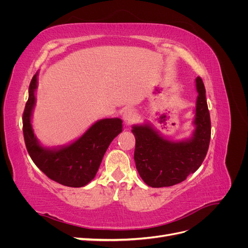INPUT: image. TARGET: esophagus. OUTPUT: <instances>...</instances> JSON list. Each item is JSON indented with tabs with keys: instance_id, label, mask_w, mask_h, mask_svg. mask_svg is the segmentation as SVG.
<instances>
[{
	"instance_id": "obj_1",
	"label": "esophagus",
	"mask_w": 248,
	"mask_h": 248,
	"mask_svg": "<svg viewBox=\"0 0 248 248\" xmlns=\"http://www.w3.org/2000/svg\"><path fill=\"white\" fill-rule=\"evenodd\" d=\"M137 118V112L133 108H126L123 112V119L124 121L127 123H130L132 121H134Z\"/></svg>"
}]
</instances>
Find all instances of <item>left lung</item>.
Wrapping results in <instances>:
<instances>
[{
	"label": "left lung",
	"instance_id": "1",
	"mask_svg": "<svg viewBox=\"0 0 248 248\" xmlns=\"http://www.w3.org/2000/svg\"><path fill=\"white\" fill-rule=\"evenodd\" d=\"M196 81L199 96L193 122L196 130L191 139L175 142L163 139L147 124L132 127L136 137V167L149 186L159 188L182 182L205 159L211 138V121L204 82L200 77Z\"/></svg>",
	"mask_w": 248,
	"mask_h": 248
}]
</instances>
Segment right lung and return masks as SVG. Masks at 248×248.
I'll use <instances>...</instances> for the list:
<instances>
[{
  "label": "right lung",
  "instance_id": "right-lung-1",
  "mask_svg": "<svg viewBox=\"0 0 248 248\" xmlns=\"http://www.w3.org/2000/svg\"><path fill=\"white\" fill-rule=\"evenodd\" d=\"M37 73L29 87V99L22 114V132L29 155L49 179L69 187H82L94 179L111 140L122 131V120L103 119L93 124L71 145L49 150L39 145L31 125L35 104Z\"/></svg>",
  "mask_w": 248,
  "mask_h": 248
}]
</instances>
